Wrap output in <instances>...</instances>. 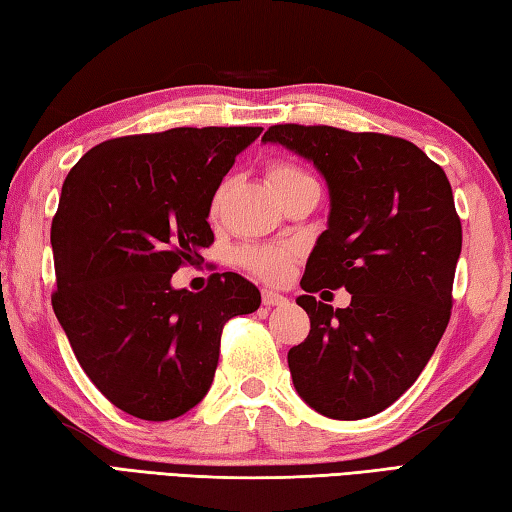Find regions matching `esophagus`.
Instances as JSON below:
<instances>
[{
  "instance_id": "34e87169",
  "label": "esophagus",
  "mask_w": 512,
  "mask_h": 512,
  "mask_svg": "<svg viewBox=\"0 0 512 512\" xmlns=\"http://www.w3.org/2000/svg\"><path fill=\"white\" fill-rule=\"evenodd\" d=\"M262 302H264V306H277V304H286V297L271 291V288H264V291H262Z\"/></svg>"
}]
</instances>
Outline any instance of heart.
Returning <instances> with one entry per match:
<instances>
[{"label": "heart", "mask_w": 512, "mask_h": 512, "mask_svg": "<svg viewBox=\"0 0 512 512\" xmlns=\"http://www.w3.org/2000/svg\"><path fill=\"white\" fill-rule=\"evenodd\" d=\"M268 179H271L273 188H280V185L311 179V176L291 163H277L271 167V170H268ZM219 201H221V194H217L215 201H212V212H217ZM239 259L250 273H255L257 277H262V280H266V282L286 280V275L291 273V268H293V250L284 248V246L244 248L239 253Z\"/></svg>", "instance_id": "1"}]
</instances>
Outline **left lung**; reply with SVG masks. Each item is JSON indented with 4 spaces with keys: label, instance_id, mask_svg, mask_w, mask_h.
<instances>
[{
    "label": "left lung",
    "instance_id": "8db88e82",
    "mask_svg": "<svg viewBox=\"0 0 512 512\" xmlns=\"http://www.w3.org/2000/svg\"><path fill=\"white\" fill-rule=\"evenodd\" d=\"M262 143L311 161L329 185L327 230L306 262L297 304L311 331L288 351L306 405L338 421L398 401L450 322L461 221L445 172L405 138L327 125H273ZM345 285L347 310L309 292Z\"/></svg>",
    "mask_w": 512,
    "mask_h": 512
}]
</instances>
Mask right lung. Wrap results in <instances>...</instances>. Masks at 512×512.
Segmentation results:
<instances>
[{
  "label": "right lung",
  "mask_w": 512,
  "mask_h": 512,
  "mask_svg": "<svg viewBox=\"0 0 512 512\" xmlns=\"http://www.w3.org/2000/svg\"><path fill=\"white\" fill-rule=\"evenodd\" d=\"M262 127H174L105 141L71 167L51 224L55 318L118 410L170 421L208 394L224 324L259 309L257 286L217 273L174 288L212 235L208 215Z\"/></svg>",
  "instance_id": "obj_1"
}]
</instances>
